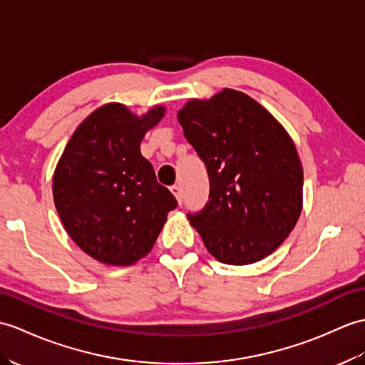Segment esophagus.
Masks as SVG:
<instances>
[{
    "label": "esophagus",
    "mask_w": 365,
    "mask_h": 365,
    "mask_svg": "<svg viewBox=\"0 0 365 365\" xmlns=\"http://www.w3.org/2000/svg\"><path fill=\"white\" fill-rule=\"evenodd\" d=\"M171 192L174 194V197L177 199V202H179V203L183 202V194H182V188H180L179 185L171 186Z\"/></svg>",
    "instance_id": "obj_1"
}]
</instances>
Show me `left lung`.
<instances>
[{
	"label": "left lung",
	"instance_id": "obj_1",
	"mask_svg": "<svg viewBox=\"0 0 365 365\" xmlns=\"http://www.w3.org/2000/svg\"><path fill=\"white\" fill-rule=\"evenodd\" d=\"M177 120L210 177L205 208L188 215L207 250L233 266L269 257L303 208V168L289 133L255 99L232 88L190 99Z\"/></svg>",
	"mask_w": 365,
	"mask_h": 365
}]
</instances>
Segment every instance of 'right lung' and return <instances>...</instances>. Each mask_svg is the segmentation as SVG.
<instances>
[{
	"mask_svg": "<svg viewBox=\"0 0 365 365\" xmlns=\"http://www.w3.org/2000/svg\"><path fill=\"white\" fill-rule=\"evenodd\" d=\"M166 113L141 116L120 103L91 112L71 135L53 177V196L66 233L93 259L130 266L154 247L177 200L141 155L148 130Z\"/></svg>",
	"mask_w": 365,
	"mask_h": 365,
	"instance_id": "add662e5",
	"label": "right lung"
}]
</instances>
